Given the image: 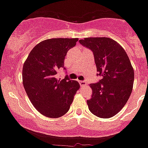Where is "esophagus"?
I'll use <instances>...</instances> for the list:
<instances>
[{"label": "esophagus", "mask_w": 148, "mask_h": 148, "mask_svg": "<svg viewBox=\"0 0 148 148\" xmlns=\"http://www.w3.org/2000/svg\"><path fill=\"white\" fill-rule=\"evenodd\" d=\"M79 84H80L81 87H84V86L87 85V82L85 81H79Z\"/></svg>", "instance_id": "esophagus-1"}]
</instances>
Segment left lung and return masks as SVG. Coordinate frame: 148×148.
I'll return each mask as SVG.
<instances>
[{"mask_svg":"<svg viewBox=\"0 0 148 148\" xmlns=\"http://www.w3.org/2000/svg\"><path fill=\"white\" fill-rule=\"evenodd\" d=\"M79 43L92 51L99 82L90 84L92 95L87 101L93 114L109 118L117 114L131 96L134 72L126 51L111 38H87Z\"/></svg>","mask_w":148,"mask_h":148,"instance_id":"8db88e82","label":"left lung"}]
</instances>
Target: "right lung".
I'll return each instance as SVG.
<instances>
[{
	"mask_svg": "<svg viewBox=\"0 0 148 148\" xmlns=\"http://www.w3.org/2000/svg\"><path fill=\"white\" fill-rule=\"evenodd\" d=\"M77 38H52L43 40L29 53L22 71L23 84L34 108L51 118L64 115L80 88L77 81L67 76L58 80L56 74L64 67L67 51L76 45Z\"/></svg>",
	"mask_w": 148,
	"mask_h": 148,
	"instance_id": "add662e5",
	"label": "right lung"
}]
</instances>
